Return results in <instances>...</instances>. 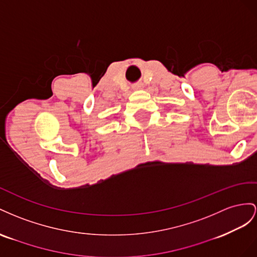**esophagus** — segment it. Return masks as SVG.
<instances>
[{
	"instance_id": "1",
	"label": "esophagus",
	"mask_w": 257,
	"mask_h": 257,
	"mask_svg": "<svg viewBox=\"0 0 257 257\" xmlns=\"http://www.w3.org/2000/svg\"><path fill=\"white\" fill-rule=\"evenodd\" d=\"M140 89H143V84H136L134 85V90H140Z\"/></svg>"
}]
</instances>
